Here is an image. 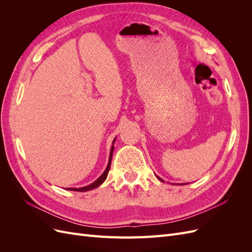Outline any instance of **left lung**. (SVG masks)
<instances>
[{
  "instance_id": "left-lung-1",
  "label": "left lung",
  "mask_w": 252,
  "mask_h": 252,
  "mask_svg": "<svg viewBox=\"0 0 252 252\" xmlns=\"http://www.w3.org/2000/svg\"><path fill=\"white\" fill-rule=\"evenodd\" d=\"M158 179H159V178H158ZM159 180H161V179H159ZM161 181H162V180H161Z\"/></svg>"
}]
</instances>
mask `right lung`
Wrapping results in <instances>:
<instances>
[{
	"instance_id": "1",
	"label": "right lung",
	"mask_w": 252,
	"mask_h": 252,
	"mask_svg": "<svg viewBox=\"0 0 252 252\" xmlns=\"http://www.w3.org/2000/svg\"><path fill=\"white\" fill-rule=\"evenodd\" d=\"M112 152H113V146L111 147V151H110V157H109V163L107 165V168H106V170L104 171V173L101 175L100 178H98L95 182H94L93 184H90L88 186H85V187H81V188H68L67 190H73V191H88V190H91V189H94L96 187L100 186L102 183L106 180V178H107V174H108V171L110 169V165H111V158H112Z\"/></svg>"
}]
</instances>
